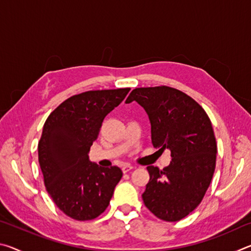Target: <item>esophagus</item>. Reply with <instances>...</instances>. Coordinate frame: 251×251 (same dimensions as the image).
Returning a JSON list of instances; mask_svg holds the SVG:
<instances>
[{"label": "esophagus", "instance_id": "esophagus-1", "mask_svg": "<svg viewBox=\"0 0 251 251\" xmlns=\"http://www.w3.org/2000/svg\"><path fill=\"white\" fill-rule=\"evenodd\" d=\"M134 167L131 166V165H124V166L122 167V171H123V173H128V172H130L131 169H133Z\"/></svg>", "mask_w": 251, "mask_h": 251}]
</instances>
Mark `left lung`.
I'll list each match as a JSON object with an SVG mask.
<instances>
[{
	"label": "left lung",
	"instance_id": "obj_1",
	"mask_svg": "<svg viewBox=\"0 0 251 251\" xmlns=\"http://www.w3.org/2000/svg\"><path fill=\"white\" fill-rule=\"evenodd\" d=\"M133 100L148 114L152 145L169 148L172 156L164 169L147 167L144 203L157 218L178 222L201 202L214 175L217 144L211 122L196 100L169 86L135 88L126 103Z\"/></svg>",
	"mask_w": 251,
	"mask_h": 251
}]
</instances>
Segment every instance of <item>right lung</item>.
I'll list each match as a JSON object with an SVG mask.
<instances>
[{
	"instance_id": "obj_1",
	"label": "right lung",
	"mask_w": 251,
	"mask_h": 251,
	"mask_svg": "<svg viewBox=\"0 0 251 251\" xmlns=\"http://www.w3.org/2000/svg\"><path fill=\"white\" fill-rule=\"evenodd\" d=\"M130 88L87 91L59 104L45 121L39 142V163L46 192L75 220H92L108 207L123 173L88 159L105 116Z\"/></svg>"
}]
</instances>
